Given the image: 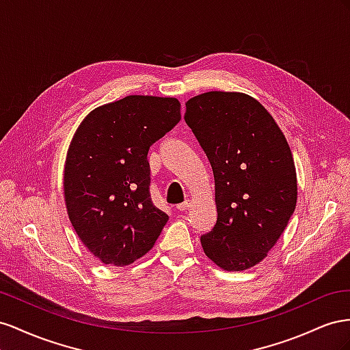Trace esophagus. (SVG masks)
<instances>
[{"label": "esophagus", "mask_w": 350, "mask_h": 350, "mask_svg": "<svg viewBox=\"0 0 350 350\" xmlns=\"http://www.w3.org/2000/svg\"><path fill=\"white\" fill-rule=\"evenodd\" d=\"M191 206H192V202L187 199V201H185L183 204H178L177 209H178V211H186V209H189Z\"/></svg>", "instance_id": "1"}]
</instances>
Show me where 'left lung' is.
I'll list each match as a JSON object with an SVG mask.
<instances>
[{
    "instance_id": "1",
    "label": "left lung",
    "mask_w": 350,
    "mask_h": 350,
    "mask_svg": "<svg viewBox=\"0 0 350 350\" xmlns=\"http://www.w3.org/2000/svg\"><path fill=\"white\" fill-rule=\"evenodd\" d=\"M186 124L213 167L217 223L201 236L205 255L227 271L261 262L293 215L292 151L256 99L206 92L186 103Z\"/></svg>"
}]
</instances>
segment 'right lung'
Listing matches in <instances>:
<instances>
[{"label":"right lung","mask_w":350,"mask_h":350,"mask_svg":"<svg viewBox=\"0 0 350 350\" xmlns=\"http://www.w3.org/2000/svg\"><path fill=\"white\" fill-rule=\"evenodd\" d=\"M180 122L176 98L129 95L95 108L64 167L68 218L89 252L123 267L151 251L168 215L151 199L148 151Z\"/></svg>","instance_id":"obj_1"}]
</instances>
